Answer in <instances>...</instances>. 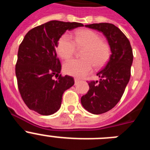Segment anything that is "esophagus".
Returning a JSON list of instances; mask_svg holds the SVG:
<instances>
[{"label":"esophagus","mask_w":150,"mask_h":150,"mask_svg":"<svg viewBox=\"0 0 150 150\" xmlns=\"http://www.w3.org/2000/svg\"><path fill=\"white\" fill-rule=\"evenodd\" d=\"M74 82H75V85H76L79 82V79H77V78H75L74 79Z\"/></svg>","instance_id":"1"}]
</instances>
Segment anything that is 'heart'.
I'll list each match as a JSON object with an SVG mask.
<instances>
[{
  "instance_id": "heart-1",
  "label": "heart",
  "mask_w": 150,
  "mask_h": 150,
  "mask_svg": "<svg viewBox=\"0 0 150 150\" xmlns=\"http://www.w3.org/2000/svg\"><path fill=\"white\" fill-rule=\"evenodd\" d=\"M74 40L69 34H64L59 38L57 52L63 59H71L76 47L83 49L81 59H72L64 63V71L75 77H83L91 71L93 66L101 68L108 62L111 55L110 46L102 40L99 34L90 30H80L74 36Z\"/></svg>"
}]
</instances>
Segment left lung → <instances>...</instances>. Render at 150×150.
Returning a JSON list of instances; mask_svg holds the SVG:
<instances>
[{
    "label": "left lung",
    "instance_id": "1",
    "mask_svg": "<svg viewBox=\"0 0 150 150\" xmlns=\"http://www.w3.org/2000/svg\"><path fill=\"white\" fill-rule=\"evenodd\" d=\"M86 27L103 33L111 50L109 62L97 74L100 80L88 82L89 90L81 98L87 111L101 114L110 110L121 99L131 76L133 52L126 36L114 25L95 23Z\"/></svg>",
    "mask_w": 150,
    "mask_h": 150
}]
</instances>
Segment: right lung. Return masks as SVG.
Wrapping results in <instances>:
<instances>
[{
  "mask_svg": "<svg viewBox=\"0 0 150 150\" xmlns=\"http://www.w3.org/2000/svg\"><path fill=\"white\" fill-rule=\"evenodd\" d=\"M83 26L78 22L50 21L25 36L18 47L16 76L22 100L30 110L43 116L59 110L63 93L74 86V79L59 75L62 65L55 47L66 30Z\"/></svg>",
  "mask_w": 150,
  "mask_h": 150,
  "instance_id": "1",
  "label": "right lung"
}]
</instances>
